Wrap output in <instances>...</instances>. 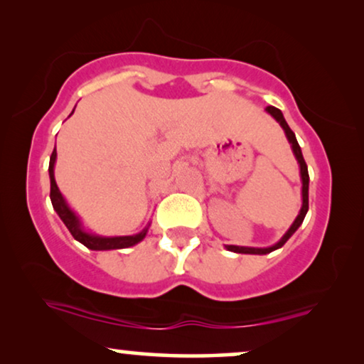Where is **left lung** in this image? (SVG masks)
Instances as JSON below:
<instances>
[{
	"instance_id": "1",
	"label": "left lung",
	"mask_w": 364,
	"mask_h": 364,
	"mask_svg": "<svg viewBox=\"0 0 364 364\" xmlns=\"http://www.w3.org/2000/svg\"><path fill=\"white\" fill-rule=\"evenodd\" d=\"M265 111L270 114L272 117H275V121L280 124L283 127V131L287 134V139L288 142L291 144V149H293V154H295L298 164H300V176H301V198H303V203H301V208H300V213H298V217L295 218V222L291 223V227L288 228L285 235L280 238V242H277L275 245L272 247H267V248H255V247H237V245H227V250L230 252H235V253H252V255H267V253H270L273 250H277V248L283 247L287 243L288 238H290L293 233L298 230V227L303 223V218H305L306 212H308V183H310V176H308V167H306V162L305 159H303V154H301V149L298 146V141L295 137V132L291 131L290 126H288L285 117H283V114L280 109L273 107V106H268Z\"/></svg>"
}]
</instances>
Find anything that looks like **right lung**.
Masks as SVG:
<instances>
[{
	"instance_id": "1",
	"label": "right lung",
	"mask_w": 364,
	"mask_h": 364,
	"mask_svg": "<svg viewBox=\"0 0 364 364\" xmlns=\"http://www.w3.org/2000/svg\"><path fill=\"white\" fill-rule=\"evenodd\" d=\"M56 156H58L56 147H54L51 159H49V181H51V193H49V197H51L54 210H56L59 218L64 222V225L68 227V230L71 232V235L76 238L77 242H81L84 247L89 248V250H119V248L132 247L141 240H144V237L147 235L149 225L144 228L142 232L136 233V235H124V237H99L84 230L77 215L71 210V208H69L66 200H64L63 193L59 192L56 181H54V162H56Z\"/></svg>"
}]
</instances>
